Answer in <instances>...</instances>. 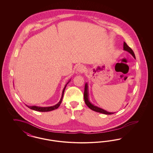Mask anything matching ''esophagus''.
<instances>
[{
    "mask_svg": "<svg viewBox=\"0 0 153 153\" xmlns=\"http://www.w3.org/2000/svg\"><path fill=\"white\" fill-rule=\"evenodd\" d=\"M85 68L84 67V66H83L82 65H80L78 66L77 68V71L79 73H83L85 72Z\"/></svg>",
    "mask_w": 153,
    "mask_h": 153,
    "instance_id": "obj_1",
    "label": "esophagus"
}]
</instances>
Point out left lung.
I'll use <instances>...</instances> for the list:
<instances>
[{"label": "left lung", "instance_id": "1", "mask_svg": "<svg viewBox=\"0 0 153 153\" xmlns=\"http://www.w3.org/2000/svg\"><path fill=\"white\" fill-rule=\"evenodd\" d=\"M123 48L124 50L126 51H127L128 52H129L131 55L135 58V54L134 53L133 51L131 49V48H130L127 44L126 42H124L123 45ZM84 101L85 102L86 104V105H87L88 107L92 110L96 111L97 112H100V113H102V114H106V115H111V114H114V112H107L105 110H104V109H102L100 108H99L96 106H95L94 105H92L90 102H89L88 100V85L87 83L85 84V87H84Z\"/></svg>", "mask_w": 153, "mask_h": 153}]
</instances>
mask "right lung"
<instances>
[{
    "instance_id": "add662e5",
    "label": "right lung",
    "mask_w": 153,
    "mask_h": 153,
    "mask_svg": "<svg viewBox=\"0 0 153 153\" xmlns=\"http://www.w3.org/2000/svg\"><path fill=\"white\" fill-rule=\"evenodd\" d=\"M67 84H68V83L66 84L65 87L63 89L62 94V96H61L60 101L58 102L56 105H55L54 106H51V107H36V106H27V105H26V106L30 109H33L34 111H40V112H48V111H53L54 109L58 108V107L60 105V104L62 102V100L63 96H64V91H65V88Z\"/></svg>"
}]
</instances>
